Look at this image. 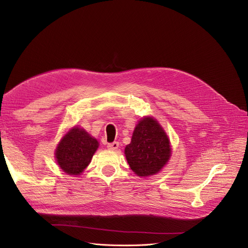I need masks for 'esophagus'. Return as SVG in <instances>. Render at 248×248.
I'll use <instances>...</instances> for the list:
<instances>
[{
  "label": "esophagus",
  "mask_w": 248,
  "mask_h": 248,
  "mask_svg": "<svg viewBox=\"0 0 248 248\" xmlns=\"http://www.w3.org/2000/svg\"><path fill=\"white\" fill-rule=\"evenodd\" d=\"M107 147H108L110 150H116V149H118V147H119V142H118V141H115V142L109 143V144L107 145Z\"/></svg>",
  "instance_id": "1"
}]
</instances>
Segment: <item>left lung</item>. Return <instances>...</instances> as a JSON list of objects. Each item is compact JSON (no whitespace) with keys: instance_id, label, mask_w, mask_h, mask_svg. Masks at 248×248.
Here are the masks:
<instances>
[{"instance_id":"1","label":"left lung","mask_w":248,"mask_h":248,"mask_svg":"<svg viewBox=\"0 0 248 248\" xmlns=\"http://www.w3.org/2000/svg\"><path fill=\"white\" fill-rule=\"evenodd\" d=\"M125 155L137 175L157 173L170 159V140L153 118H144L136 126L131 143L125 148Z\"/></svg>"}]
</instances>
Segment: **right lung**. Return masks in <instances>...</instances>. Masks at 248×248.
Listing matches in <instances>:
<instances>
[{"mask_svg":"<svg viewBox=\"0 0 248 248\" xmlns=\"http://www.w3.org/2000/svg\"><path fill=\"white\" fill-rule=\"evenodd\" d=\"M98 146V141L84 129L74 127L58 144L56 161L67 174L78 175L89 166Z\"/></svg>","mask_w":248,"mask_h":248,"instance_id":"obj_1","label":"right lung"}]
</instances>
